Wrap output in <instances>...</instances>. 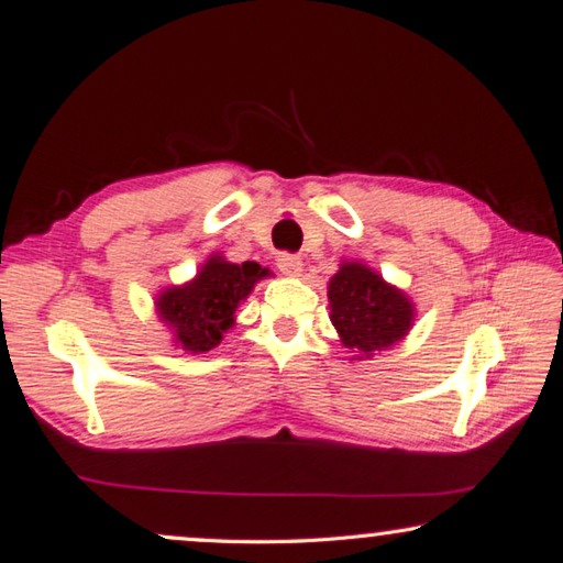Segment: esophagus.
Listing matches in <instances>:
<instances>
[{
  "instance_id": "esophagus-1",
  "label": "esophagus",
  "mask_w": 563,
  "mask_h": 563,
  "mask_svg": "<svg viewBox=\"0 0 563 563\" xmlns=\"http://www.w3.org/2000/svg\"><path fill=\"white\" fill-rule=\"evenodd\" d=\"M275 263H278L280 273H285V275H300L302 273V258L295 256V253H280V256L275 258Z\"/></svg>"
}]
</instances>
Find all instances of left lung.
I'll list each match as a JSON object with an SVG mask.
<instances>
[{"label":"left lung","instance_id":"left-lung-1","mask_svg":"<svg viewBox=\"0 0 563 563\" xmlns=\"http://www.w3.org/2000/svg\"><path fill=\"white\" fill-rule=\"evenodd\" d=\"M332 324L346 349L373 356L412 327V302L361 263H344L329 280Z\"/></svg>","mask_w":563,"mask_h":563}]
</instances>
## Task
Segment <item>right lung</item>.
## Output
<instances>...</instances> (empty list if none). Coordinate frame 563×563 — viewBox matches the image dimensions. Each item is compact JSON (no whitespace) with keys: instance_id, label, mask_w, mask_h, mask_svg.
Here are the masks:
<instances>
[{"instance_id":"obj_1","label":"right lung","mask_w":563,"mask_h":563,"mask_svg":"<svg viewBox=\"0 0 563 563\" xmlns=\"http://www.w3.org/2000/svg\"><path fill=\"white\" fill-rule=\"evenodd\" d=\"M268 275L258 263L236 266L222 256L209 258L192 283L170 288L158 297V312L175 332V344L202 354L219 346L227 329L234 324L236 305L253 290L256 280Z\"/></svg>"}]
</instances>
